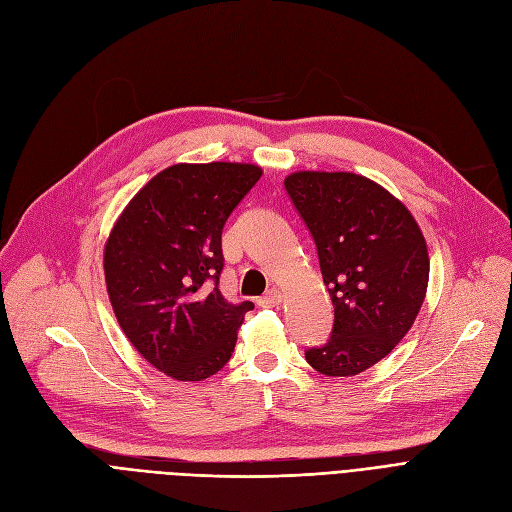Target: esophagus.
Instances as JSON below:
<instances>
[{"instance_id":"34e87169","label":"esophagus","mask_w":512,"mask_h":512,"mask_svg":"<svg viewBox=\"0 0 512 512\" xmlns=\"http://www.w3.org/2000/svg\"><path fill=\"white\" fill-rule=\"evenodd\" d=\"M282 299H285V295H282V291L272 289V291H268L266 295H263V297L259 299V306H263V308H278V306L282 304Z\"/></svg>"}]
</instances>
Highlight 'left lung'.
Wrapping results in <instances>:
<instances>
[{"mask_svg": "<svg viewBox=\"0 0 512 512\" xmlns=\"http://www.w3.org/2000/svg\"><path fill=\"white\" fill-rule=\"evenodd\" d=\"M285 187L314 236L335 323L312 369L350 377L386 358L413 327L428 289L426 238L409 208L363 175L297 170Z\"/></svg>", "mask_w": 512, "mask_h": 512, "instance_id": "1", "label": "left lung"}]
</instances>
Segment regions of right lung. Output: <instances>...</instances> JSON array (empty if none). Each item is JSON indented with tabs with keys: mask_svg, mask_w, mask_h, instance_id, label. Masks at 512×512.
Here are the masks:
<instances>
[{
	"mask_svg": "<svg viewBox=\"0 0 512 512\" xmlns=\"http://www.w3.org/2000/svg\"><path fill=\"white\" fill-rule=\"evenodd\" d=\"M261 166H168L113 223L103 251L113 314L145 361L179 382H202L230 361L253 301L227 304L217 282L221 232Z\"/></svg>",
	"mask_w": 512,
	"mask_h": 512,
	"instance_id": "add662e5",
	"label": "right lung"
}]
</instances>
